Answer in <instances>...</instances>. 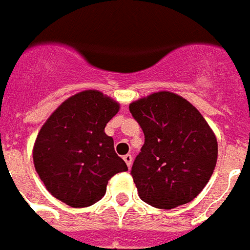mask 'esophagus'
Instances as JSON below:
<instances>
[{"instance_id": "obj_1", "label": "esophagus", "mask_w": 250, "mask_h": 250, "mask_svg": "<svg viewBox=\"0 0 250 250\" xmlns=\"http://www.w3.org/2000/svg\"><path fill=\"white\" fill-rule=\"evenodd\" d=\"M123 159H124V161L126 163L127 167H131V163H133V157H131V155H129V153H127V155H125V156H124Z\"/></svg>"}]
</instances>
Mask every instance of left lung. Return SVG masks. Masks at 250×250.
<instances>
[{
    "mask_svg": "<svg viewBox=\"0 0 250 250\" xmlns=\"http://www.w3.org/2000/svg\"><path fill=\"white\" fill-rule=\"evenodd\" d=\"M129 109L145 134L130 171L139 197L164 209L193 200L210 179L218 155L204 117L169 91L139 99Z\"/></svg>",
    "mask_w": 250,
    "mask_h": 250,
    "instance_id": "obj_1",
    "label": "left lung"
}]
</instances>
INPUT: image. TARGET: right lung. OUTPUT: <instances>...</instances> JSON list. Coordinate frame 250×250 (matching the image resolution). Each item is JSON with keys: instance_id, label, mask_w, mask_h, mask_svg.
I'll list each match as a JSON object with an SVG mask.
<instances>
[{"instance_id": "right-lung-1", "label": "right lung", "mask_w": 250, "mask_h": 250, "mask_svg": "<svg viewBox=\"0 0 250 250\" xmlns=\"http://www.w3.org/2000/svg\"><path fill=\"white\" fill-rule=\"evenodd\" d=\"M119 103L97 90L68 98L50 116L36 139L33 163L46 188L72 208L90 207L104 196L113 175L126 171L104 133Z\"/></svg>"}]
</instances>
